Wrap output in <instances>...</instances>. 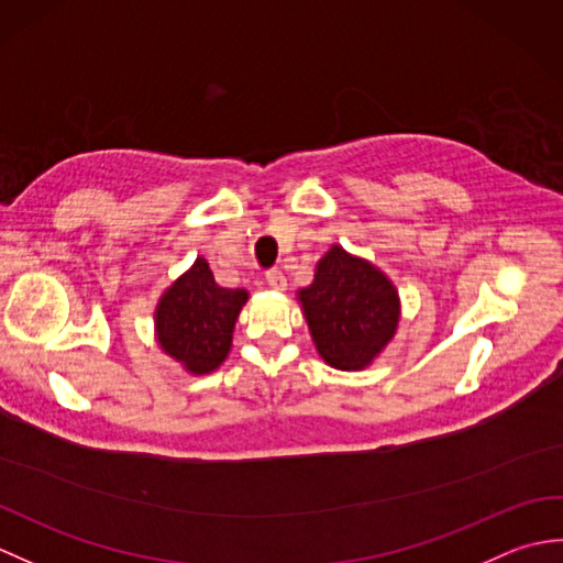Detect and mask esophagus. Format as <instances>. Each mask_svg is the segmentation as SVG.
Wrapping results in <instances>:
<instances>
[{
	"mask_svg": "<svg viewBox=\"0 0 563 563\" xmlns=\"http://www.w3.org/2000/svg\"><path fill=\"white\" fill-rule=\"evenodd\" d=\"M266 283L271 285L273 290H285V288H288V278H285V273L278 271V268H273V271L266 273Z\"/></svg>",
	"mask_w": 563,
	"mask_h": 563,
	"instance_id": "esophagus-1",
	"label": "esophagus"
}]
</instances>
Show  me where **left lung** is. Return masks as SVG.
Returning <instances> with one entry per match:
<instances>
[{
	"mask_svg": "<svg viewBox=\"0 0 563 563\" xmlns=\"http://www.w3.org/2000/svg\"><path fill=\"white\" fill-rule=\"evenodd\" d=\"M324 363L363 369L387 349L399 327V292L373 263L333 244L317 263L314 283L297 292Z\"/></svg>",
	"mask_w": 563,
	"mask_h": 563,
	"instance_id": "obj_1",
	"label": "left lung"
}]
</instances>
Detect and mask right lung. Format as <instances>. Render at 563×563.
<instances>
[{
    "mask_svg": "<svg viewBox=\"0 0 563 563\" xmlns=\"http://www.w3.org/2000/svg\"><path fill=\"white\" fill-rule=\"evenodd\" d=\"M249 292L220 288L206 258H196L172 283L154 309V331L162 351L190 375L218 369L232 349V333Z\"/></svg>",
    "mask_w": 563,
    "mask_h": 563,
    "instance_id": "right-lung-1",
    "label": "right lung"
}]
</instances>
